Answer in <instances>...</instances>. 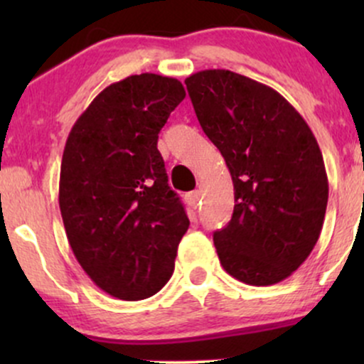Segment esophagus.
I'll list each match as a JSON object with an SVG mask.
<instances>
[{"label": "esophagus", "instance_id": "obj_1", "mask_svg": "<svg viewBox=\"0 0 364 364\" xmlns=\"http://www.w3.org/2000/svg\"><path fill=\"white\" fill-rule=\"evenodd\" d=\"M186 200H188V203H190L191 207L196 208L200 205V203H202V191H200V190L190 191V193L186 195Z\"/></svg>", "mask_w": 364, "mask_h": 364}]
</instances>
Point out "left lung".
I'll return each instance as SVG.
<instances>
[{"mask_svg": "<svg viewBox=\"0 0 364 364\" xmlns=\"http://www.w3.org/2000/svg\"><path fill=\"white\" fill-rule=\"evenodd\" d=\"M185 83L235 185L231 220L214 232L220 265L250 286L281 282L311 253L327 210L315 135L279 92L245 75L203 70Z\"/></svg>", "mask_w": 364, "mask_h": 364, "instance_id": "obj_1", "label": "left lung"}]
</instances>
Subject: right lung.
I'll use <instances>...</instances> for the list:
<instances>
[{"instance_id": "1", "label": "right lung", "mask_w": 364, "mask_h": 364, "mask_svg": "<svg viewBox=\"0 0 364 364\" xmlns=\"http://www.w3.org/2000/svg\"><path fill=\"white\" fill-rule=\"evenodd\" d=\"M186 92L176 78L132 75L106 87L63 152L60 210L73 255L97 287L139 301L164 287L188 231L168 185L159 132Z\"/></svg>"}]
</instances>
